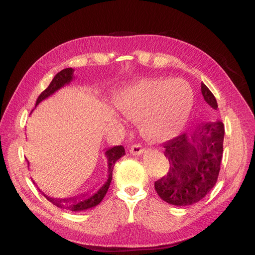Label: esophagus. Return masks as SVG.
<instances>
[{
    "label": "esophagus",
    "mask_w": 255,
    "mask_h": 255,
    "mask_svg": "<svg viewBox=\"0 0 255 255\" xmlns=\"http://www.w3.org/2000/svg\"><path fill=\"white\" fill-rule=\"evenodd\" d=\"M129 152H130V154H132V155H141L142 153H144V149L140 144H133L130 146Z\"/></svg>",
    "instance_id": "34e87169"
}]
</instances>
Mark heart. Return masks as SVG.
I'll list each match as a JSON object with an SVG mask.
<instances>
[{
  "label": "heart",
  "mask_w": 255,
  "mask_h": 255,
  "mask_svg": "<svg viewBox=\"0 0 255 255\" xmlns=\"http://www.w3.org/2000/svg\"><path fill=\"white\" fill-rule=\"evenodd\" d=\"M116 109L152 142L177 137L185 128L194 104V92L183 79L151 78L124 88L114 97Z\"/></svg>",
  "instance_id": "heart-1"
}]
</instances>
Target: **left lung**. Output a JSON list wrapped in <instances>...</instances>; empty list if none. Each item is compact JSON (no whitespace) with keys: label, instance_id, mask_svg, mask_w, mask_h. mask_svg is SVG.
Wrapping results in <instances>:
<instances>
[{"label":"left lung","instance_id":"8db88e82","mask_svg":"<svg viewBox=\"0 0 255 255\" xmlns=\"http://www.w3.org/2000/svg\"><path fill=\"white\" fill-rule=\"evenodd\" d=\"M205 102L217 110L210 89L201 84ZM225 128L221 121L201 123L190 133L185 132L165 142L168 158L167 176L155 181L159 198L177 206L192 205L202 200L215 186L221 169Z\"/></svg>","mask_w":255,"mask_h":255}]
</instances>
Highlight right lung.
<instances>
[{"mask_svg":"<svg viewBox=\"0 0 255 255\" xmlns=\"http://www.w3.org/2000/svg\"><path fill=\"white\" fill-rule=\"evenodd\" d=\"M75 79L74 77V69L73 68H65L61 70L60 73H57L51 84L49 85L45 90L40 94L37 102H35V106H37L40 102H42L43 100L51 97L52 94H54L57 90H60L61 88L64 86L69 85L70 82ZM125 155V149H124L123 145H116L113 147H110L105 151V156L108 158V179L103 183V186L101 187L99 190L93 193L92 195H89L88 192L81 193L78 195H75V197L70 198H52L49 195L44 194V197L50 201L51 203L56 205L57 208H61L63 210H68L73 212H81L88 209H92L94 206H97L101 201L103 200L105 197L106 192L109 190V187L112 181V175H113V168L115 163L120 159L122 156ZM28 162V161H27ZM28 167H29V162H28ZM34 182V181H33Z\"/></svg>","mask_w":255,"mask_h":255,"instance_id":"1","label":"right lung"}]
</instances>
